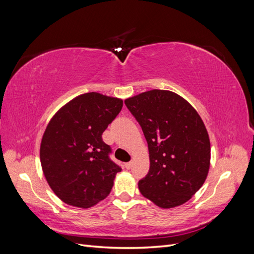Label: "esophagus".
Returning <instances> with one entry per match:
<instances>
[{
	"mask_svg": "<svg viewBox=\"0 0 254 254\" xmlns=\"http://www.w3.org/2000/svg\"><path fill=\"white\" fill-rule=\"evenodd\" d=\"M131 165H132V162H128V163H126V164H125V166H126L127 170H129V168L131 167Z\"/></svg>",
	"mask_w": 254,
	"mask_h": 254,
	"instance_id": "esophagus-1",
	"label": "esophagus"
}]
</instances>
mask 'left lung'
Listing matches in <instances>:
<instances>
[{"mask_svg":"<svg viewBox=\"0 0 254 254\" xmlns=\"http://www.w3.org/2000/svg\"><path fill=\"white\" fill-rule=\"evenodd\" d=\"M148 144L141 194L161 209L189 201L209 174L211 144L200 115L175 92L153 89L125 99Z\"/></svg>","mask_w":254,"mask_h":254,"instance_id":"1","label":"left lung"}]
</instances>
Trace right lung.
I'll return each mask as SVG.
<instances>
[{"label": "right lung", "mask_w": 254, "mask_h": 254, "mask_svg": "<svg viewBox=\"0 0 254 254\" xmlns=\"http://www.w3.org/2000/svg\"><path fill=\"white\" fill-rule=\"evenodd\" d=\"M123 99L89 92L76 96L53 115L40 144L43 175L55 195L81 209L110 194L121 167L109 159L102 134L117 118Z\"/></svg>", "instance_id": "1"}]
</instances>
